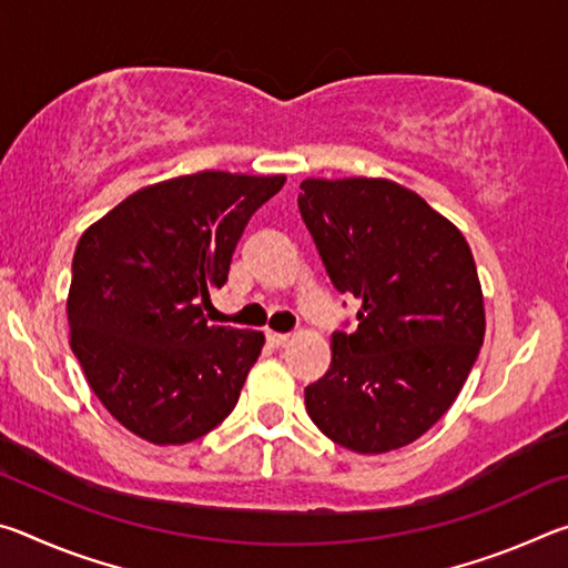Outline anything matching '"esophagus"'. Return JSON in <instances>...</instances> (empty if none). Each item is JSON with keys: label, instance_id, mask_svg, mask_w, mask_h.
Wrapping results in <instances>:
<instances>
[{"label": "esophagus", "instance_id": "34e87169", "mask_svg": "<svg viewBox=\"0 0 568 568\" xmlns=\"http://www.w3.org/2000/svg\"><path fill=\"white\" fill-rule=\"evenodd\" d=\"M265 338L271 345H275V348H283V345L291 343V333H275V331H267Z\"/></svg>", "mask_w": 568, "mask_h": 568}]
</instances>
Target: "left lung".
Here are the masks:
<instances>
[{
	"instance_id": "left-lung-1",
	"label": "left lung",
	"mask_w": 568,
	"mask_h": 568,
	"mask_svg": "<svg viewBox=\"0 0 568 568\" xmlns=\"http://www.w3.org/2000/svg\"><path fill=\"white\" fill-rule=\"evenodd\" d=\"M303 223L338 293L363 303L305 388L325 436L355 454L420 438L450 408L484 345V295L460 230L383 178L301 182Z\"/></svg>"
}]
</instances>
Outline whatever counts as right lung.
Here are the masks:
<instances>
[{
	"label": "right lung",
	"instance_id": "add662e5",
	"mask_svg": "<svg viewBox=\"0 0 568 568\" xmlns=\"http://www.w3.org/2000/svg\"><path fill=\"white\" fill-rule=\"evenodd\" d=\"M285 178L205 170L142 187L84 230L67 297L70 345L94 396L134 436L190 444L223 423L263 351L210 325L247 220Z\"/></svg>",
	"mask_w": 568,
	"mask_h": 568
}]
</instances>
